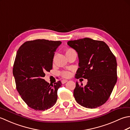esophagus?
Returning a JSON list of instances; mask_svg holds the SVG:
<instances>
[{
    "instance_id": "1",
    "label": "esophagus",
    "mask_w": 130,
    "mask_h": 130,
    "mask_svg": "<svg viewBox=\"0 0 130 130\" xmlns=\"http://www.w3.org/2000/svg\"><path fill=\"white\" fill-rule=\"evenodd\" d=\"M67 82H68L67 80H65V79H63V80H61L62 84H65V83H67Z\"/></svg>"
}]
</instances>
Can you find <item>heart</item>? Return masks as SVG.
Here are the masks:
<instances>
[{"label":"heart","instance_id":"b5f03b06","mask_svg":"<svg viewBox=\"0 0 130 130\" xmlns=\"http://www.w3.org/2000/svg\"><path fill=\"white\" fill-rule=\"evenodd\" d=\"M71 50H73L72 49H69L68 50H67V51H71ZM61 76L62 77H63V78H68L71 76V73H70V72H69V71H62L61 73Z\"/></svg>","mask_w":130,"mask_h":130}]
</instances>
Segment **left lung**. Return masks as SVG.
Returning <instances> with one entry per match:
<instances>
[{"instance_id":"obj_1","label":"left lung","mask_w":130,"mask_h":130,"mask_svg":"<svg viewBox=\"0 0 130 130\" xmlns=\"http://www.w3.org/2000/svg\"><path fill=\"white\" fill-rule=\"evenodd\" d=\"M68 45L78 52L79 59L76 79H87L84 87L76 82L74 96L77 103L88 108L104 104L117 80L116 59L103 41L89 38L69 41Z\"/></svg>"}]
</instances>
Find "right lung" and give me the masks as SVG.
Masks as SVG:
<instances>
[{
	"label": "right lung",
	"mask_w": 130,
	"mask_h": 130,
	"mask_svg": "<svg viewBox=\"0 0 130 130\" xmlns=\"http://www.w3.org/2000/svg\"><path fill=\"white\" fill-rule=\"evenodd\" d=\"M61 41L38 39L24 42L17 52L13 74L16 89L27 106L45 111L56 103L60 81L54 84L43 78L52 69L55 52Z\"/></svg>",
	"instance_id": "right-lung-1"
}]
</instances>
